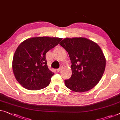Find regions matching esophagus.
I'll use <instances>...</instances> for the list:
<instances>
[{
    "label": "esophagus",
    "mask_w": 120,
    "mask_h": 120,
    "mask_svg": "<svg viewBox=\"0 0 120 120\" xmlns=\"http://www.w3.org/2000/svg\"><path fill=\"white\" fill-rule=\"evenodd\" d=\"M61 68H62V67H60V68H59L57 69H56V71H60L61 69Z\"/></svg>",
    "instance_id": "34e87169"
}]
</instances>
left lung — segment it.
I'll return each instance as SVG.
<instances>
[{"instance_id": "left-lung-1", "label": "left lung", "mask_w": 120, "mask_h": 120, "mask_svg": "<svg viewBox=\"0 0 120 120\" xmlns=\"http://www.w3.org/2000/svg\"><path fill=\"white\" fill-rule=\"evenodd\" d=\"M60 45L68 53L71 63V76L65 80L66 86L80 93L95 86L106 67V59L99 46L85 38H66Z\"/></svg>"}]
</instances>
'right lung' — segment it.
<instances>
[{
	"label": "right lung",
	"mask_w": 120,
	"mask_h": 120,
	"mask_svg": "<svg viewBox=\"0 0 120 120\" xmlns=\"http://www.w3.org/2000/svg\"><path fill=\"white\" fill-rule=\"evenodd\" d=\"M62 39L35 37L19 45L14 53L12 68L18 82L29 90H40L49 85L54 73L49 69L46 53Z\"/></svg>",
	"instance_id": "obj_1"
}]
</instances>
